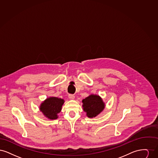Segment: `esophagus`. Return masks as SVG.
Segmentation results:
<instances>
[{"label": "esophagus", "mask_w": 158, "mask_h": 158, "mask_svg": "<svg viewBox=\"0 0 158 158\" xmlns=\"http://www.w3.org/2000/svg\"><path fill=\"white\" fill-rule=\"evenodd\" d=\"M75 97V95H73V94H69V98L70 99H74Z\"/></svg>", "instance_id": "1"}]
</instances>
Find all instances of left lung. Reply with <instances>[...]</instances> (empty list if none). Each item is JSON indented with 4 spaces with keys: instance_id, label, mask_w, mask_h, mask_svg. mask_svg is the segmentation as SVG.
<instances>
[{
    "instance_id": "1",
    "label": "left lung",
    "mask_w": 158,
    "mask_h": 158,
    "mask_svg": "<svg viewBox=\"0 0 158 158\" xmlns=\"http://www.w3.org/2000/svg\"><path fill=\"white\" fill-rule=\"evenodd\" d=\"M83 110L89 118L96 117L104 108L105 104L101 98L96 95H91L83 99Z\"/></svg>"
}]
</instances>
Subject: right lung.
<instances>
[{"label": "right lung", "instance_id": "1", "mask_svg": "<svg viewBox=\"0 0 158 158\" xmlns=\"http://www.w3.org/2000/svg\"><path fill=\"white\" fill-rule=\"evenodd\" d=\"M64 100L61 98L50 97L47 98L40 106V111L48 118L55 120L57 118V114L60 113Z\"/></svg>", "mask_w": 158, "mask_h": 158}]
</instances>
